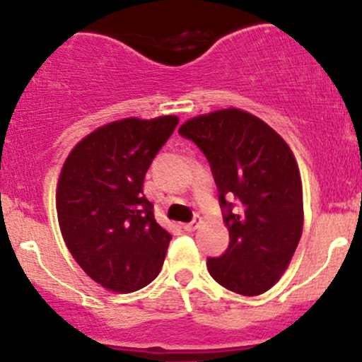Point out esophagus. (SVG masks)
<instances>
[{
  "label": "esophagus",
  "mask_w": 362,
  "mask_h": 362,
  "mask_svg": "<svg viewBox=\"0 0 362 362\" xmlns=\"http://www.w3.org/2000/svg\"><path fill=\"white\" fill-rule=\"evenodd\" d=\"M199 223H201V216L195 214L192 221L184 224V230L187 231V233H192V231H195V230H197V228H199Z\"/></svg>",
  "instance_id": "obj_1"
}]
</instances>
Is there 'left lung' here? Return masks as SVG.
Instances as JSON below:
<instances>
[{
	"label": "left lung",
	"instance_id": "obj_1",
	"mask_svg": "<svg viewBox=\"0 0 362 362\" xmlns=\"http://www.w3.org/2000/svg\"><path fill=\"white\" fill-rule=\"evenodd\" d=\"M209 161L230 245L207 269L226 289L257 296L288 269L303 231V189L286 141L238 109L194 117L178 129Z\"/></svg>",
	"mask_w": 362,
	"mask_h": 362
}]
</instances>
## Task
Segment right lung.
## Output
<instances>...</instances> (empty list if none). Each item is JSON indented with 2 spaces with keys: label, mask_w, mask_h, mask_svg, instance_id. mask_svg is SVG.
I'll return each instance as SVG.
<instances>
[{
  "label": "right lung",
  "mask_w": 362,
  "mask_h": 362,
  "mask_svg": "<svg viewBox=\"0 0 362 362\" xmlns=\"http://www.w3.org/2000/svg\"><path fill=\"white\" fill-rule=\"evenodd\" d=\"M178 119H124L74 146L62 167L56 207L62 238L91 279L115 293L148 286L172 235L155 219L143 184Z\"/></svg>",
  "instance_id": "obj_1"
}]
</instances>
